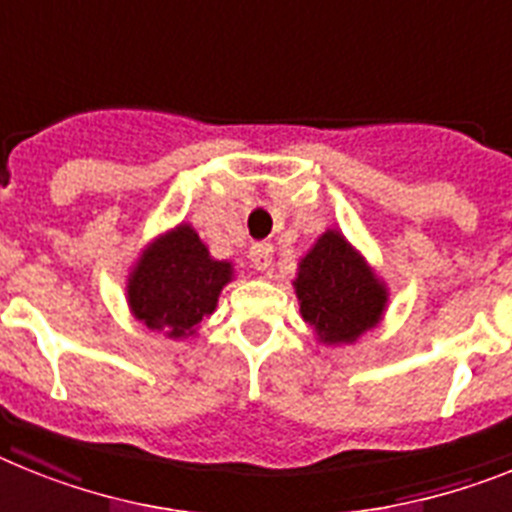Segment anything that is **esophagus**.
I'll use <instances>...</instances> for the list:
<instances>
[{"instance_id":"1","label":"esophagus","mask_w":512,"mask_h":512,"mask_svg":"<svg viewBox=\"0 0 512 512\" xmlns=\"http://www.w3.org/2000/svg\"><path fill=\"white\" fill-rule=\"evenodd\" d=\"M248 256H251V264L256 266L259 272H266V269L272 266V259H274L272 243H253Z\"/></svg>"}]
</instances>
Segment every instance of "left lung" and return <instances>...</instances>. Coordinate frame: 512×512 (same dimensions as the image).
<instances>
[{"label": "left lung", "mask_w": 512, "mask_h": 512, "mask_svg": "<svg viewBox=\"0 0 512 512\" xmlns=\"http://www.w3.org/2000/svg\"><path fill=\"white\" fill-rule=\"evenodd\" d=\"M303 322L322 345H353L382 322L387 285L340 230H324L293 280Z\"/></svg>", "instance_id": "left-lung-1"}]
</instances>
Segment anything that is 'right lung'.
I'll return each mask as SVG.
<instances>
[{"instance_id": "add662e5", "label": "right lung", "mask_w": 512, "mask_h": 512, "mask_svg": "<svg viewBox=\"0 0 512 512\" xmlns=\"http://www.w3.org/2000/svg\"><path fill=\"white\" fill-rule=\"evenodd\" d=\"M232 277V261L214 259L198 232L180 222L151 240L130 266L128 308L151 332L188 340L198 335L204 316L214 314Z\"/></svg>"}]
</instances>
